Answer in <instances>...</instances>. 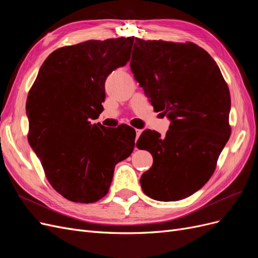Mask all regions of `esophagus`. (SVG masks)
<instances>
[{
	"mask_svg": "<svg viewBox=\"0 0 258 258\" xmlns=\"http://www.w3.org/2000/svg\"><path fill=\"white\" fill-rule=\"evenodd\" d=\"M142 130L141 129H136V135H137V139H139V137L141 136Z\"/></svg>",
	"mask_w": 258,
	"mask_h": 258,
	"instance_id": "esophagus-1",
	"label": "esophagus"
}]
</instances>
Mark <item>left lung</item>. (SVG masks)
<instances>
[{
	"mask_svg": "<svg viewBox=\"0 0 258 258\" xmlns=\"http://www.w3.org/2000/svg\"><path fill=\"white\" fill-rule=\"evenodd\" d=\"M131 72L155 111L170 120L166 137L152 130L138 148L153 155L140 179L146 196L176 201L191 196L212 176L230 136V95L212 57L194 43L136 37Z\"/></svg>",
	"mask_w": 258,
	"mask_h": 258,
	"instance_id": "1",
	"label": "left lung"
}]
</instances>
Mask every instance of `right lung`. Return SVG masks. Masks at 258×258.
Masks as SVG:
<instances>
[{"instance_id": "obj_1", "label": "right lung", "mask_w": 258, "mask_h": 258, "mask_svg": "<svg viewBox=\"0 0 258 258\" xmlns=\"http://www.w3.org/2000/svg\"><path fill=\"white\" fill-rule=\"evenodd\" d=\"M134 40L87 41L54 50L29 91V143L50 185L68 200L91 204L104 197L116 163L134 152L135 129L91 124L103 111L106 77L129 61Z\"/></svg>"}]
</instances>
